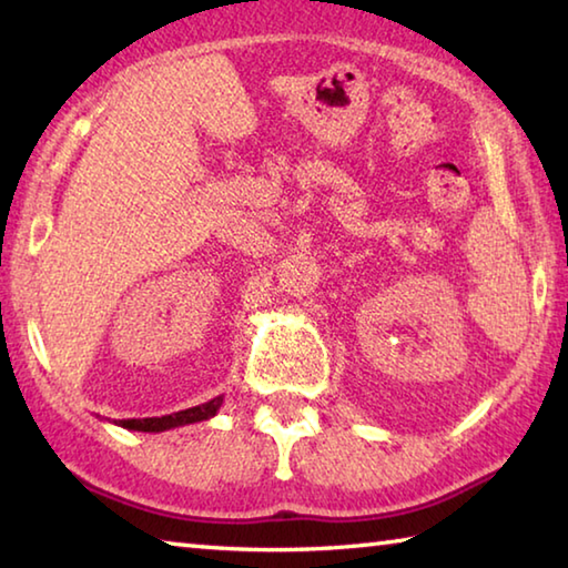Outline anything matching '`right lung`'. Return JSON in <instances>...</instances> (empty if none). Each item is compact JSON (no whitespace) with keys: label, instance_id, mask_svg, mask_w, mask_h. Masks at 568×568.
<instances>
[{"label":"right lung","instance_id":"add662e5","mask_svg":"<svg viewBox=\"0 0 568 568\" xmlns=\"http://www.w3.org/2000/svg\"><path fill=\"white\" fill-rule=\"evenodd\" d=\"M220 406H223V396H217L207 403H200V406L170 413V416H162V418H128V420H120L118 426L128 430H142V434H160V430H170L178 426H187V423L213 418L220 410Z\"/></svg>","mask_w":568,"mask_h":568}]
</instances>
